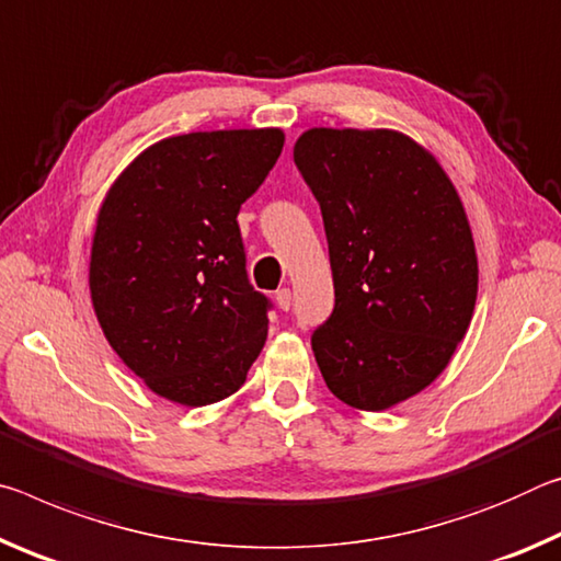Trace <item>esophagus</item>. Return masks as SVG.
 Returning <instances> with one entry per match:
<instances>
[{
  "label": "esophagus",
  "mask_w": 561,
  "mask_h": 561,
  "mask_svg": "<svg viewBox=\"0 0 561 561\" xmlns=\"http://www.w3.org/2000/svg\"><path fill=\"white\" fill-rule=\"evenodd\" d=\"M275 302H278V308H280V310H290V302H293L290 290H288V288L275 290Z\"/></svg>",
  "instance_id": "34e87169"
}]
</instances>
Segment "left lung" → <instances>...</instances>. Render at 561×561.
<instances>
[{
	"label": "left lung",
	"instance_id": "left-lung-1",
	"mask_svg": "<svg viewBox=\"0 0 561 561\" xmlns=\"http://www.w3.org/2000/svg\"><path fill=\"white\" fill-rule=\"evenodd\" d=\"M293 159L333 268V316L313 333L320 373L345 405L394 408L445 370L470 328L480 268L460 194L394 128H308Z\"/></svg>",
	"mask_w": 561,
	"mask_h": 561
}]
</instances>
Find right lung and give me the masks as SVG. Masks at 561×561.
<instances>
[{
  "mask_svg": "<svg viewBox=\"0 0 561 561\" xmlns=\"http://www.w3.org/2000/svg\"><path fill=\"white\" fill-rule=\"evenodd\" d=\"M280 128L169 136L144 149L101 201L91 306L108 345L146 388L186 408L245 382L268 337L238 210L283 151Z\"/></svg>",
  "mask_w": 561,
  "mask_h": 561,
  "instance_id": "right-lung-1",
  "label": "right lung"
}]
</instances>
